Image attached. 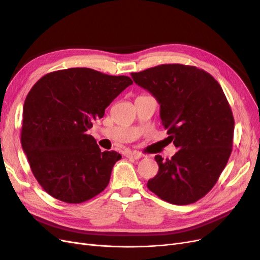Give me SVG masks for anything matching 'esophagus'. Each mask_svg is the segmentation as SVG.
I'll use <instances>...</instances> for the list:
<instances>
[{"mask_svg": "<svg viewBox=\"0 0 260 260\" xmlns=\"http://www.w3.org/2000/svg\"><path fill=\"white\" fill-rule=\"evenodd\" d=\"M124 155L127 158H130V159H139L142 157V154L137 152V151H127L124 153Z\"/></svg>", "mask_w": 260, "mask_h": 260, "instance_id": "obj_1", "label": "esophagus"}]
</instances>
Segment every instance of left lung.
Listing matches in <instances>:
<instances>
[{"mask_svg":"<svg viewBox=\"0 0 260 260\" xmlns=\"http://www.w3.org/2000/svg\"><path fill=\"white\" fill-rule=\"evenodd\" d=\"M131 77L160 104L164 128L179 148L170 159L155 156L159 169L148 190L175 205L198 202L214 187L232 152L234 118L221 86L205 70L182 64Z\"/></svg>","mask_w":260,"mask_h":260,"instance_id":"8db88e82","label":"left lung"}]
</instances>
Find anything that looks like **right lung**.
<instances>
[{"label": "right lung", "mask_w": 260, "mask_h": 260, "mask_svg": "<svg viewBox=\"0 0 260 260\" xmlns=\"http://www.w3.org/2000/svg\"><path fill=\"white\" fill-rule=\"evenodd\" d=\"M132 83L127 76L68 68L44 75L31 88L23 104L21 146L39 184L54 199L80 204L105 190L121 155L101 152L86 131Z\"/></svg>", "instance_id": "1"}]
</instances>
